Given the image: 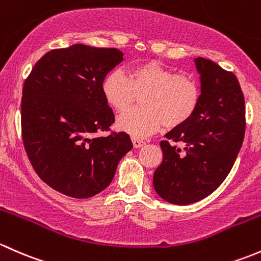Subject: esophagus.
I'll list each match as a JSON object with an SVG mask.
<instances>
[{"label":"esophagus","instance_id":"34e87169","mask_svg":"<svg viewBox=\"0 0 261 261\" xmlns=\"http://www.w3.org/2000/svg\"><path fill=\"white\" fill-rule=\"evenodd\" d=\"M132 143H133L134 148H141V147H143L144 144H146V142H143L142 139L138 138H132Z\"/></svg>","mask_w":261,"mask_h":261}]
</instances>
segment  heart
<instances>
[{
    "label": "heart",
    "instance_id": "obj_1",
    "mask_svg": "<svg viewBox=\"0 0 261 261\" xmlns=\"http://www.w3.org/2000/svg\"><path fill=\"white\" fill-rule=\"evenodd\" d=\"M107 103L115 112L128 109L137 95H143V108L130 109L117 120V128L133 138H146L166 124H184L195 114L201 99L197 82L187 75H176L157 61L138 64L128 71L113 70L101 85Z\"/></svg>",
    "mask_w": 261,
    "mask_h": 261
}]
</instances>
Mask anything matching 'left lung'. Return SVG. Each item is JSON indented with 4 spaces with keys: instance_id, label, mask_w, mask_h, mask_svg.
<instances>
[{
    "instance_id": "8db88e82",
    "label": "left lung",
    "mask_w": 261,
    "mask_h": 261,
    "mask_svg": "<svg viewBox=\"0 0 261 261\" xmlns=\"http://www.w3.org/2000/svg\"><path fill=\"white\" fill-rule=\"evenodd\" d=\"M195 65L200 104L186 123L166 134L162 163L153 174L157 195L173 205L211 195L230 173L245 136V99L238 77L205 58H196Z\"/></svg>"
}]
</instances>
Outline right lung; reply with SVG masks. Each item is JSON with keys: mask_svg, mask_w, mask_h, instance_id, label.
<instances>
[{"mask_svg": "<svg viewBox=\"0 0 261 261\" xmlns=\"http://www.w3.org/2000/svg\"><path fill=\"white\" fill-rule=\"evenodd\" d=\"M122 61L118 49L75 44L45 54L25 80L23 146L51 189L74 198L93 197L112 184L119 161L133 148L124 132L95 137L114 123L101 85Z\"/></svg>", "mask_w": 261, "mask_h": 261, "instance_id": "obj_1", "label": "right lung"}]
</instances>
